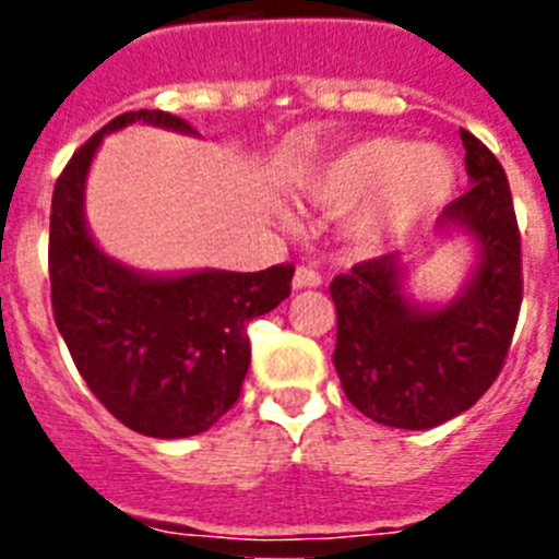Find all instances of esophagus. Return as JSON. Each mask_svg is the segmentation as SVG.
I'll return each mask as SVG.
<instances>
[{"mask_svg": "<svg viewBox=\"0 0 559 559\" xmlns=\"http://www.w3.org/2000/svg\"><path fill=\"white\" fill-rule=\"evenodd\" d=\"M322 285V274L310 265H299L294 271V288H319Z\"/></svg>", "mask_w": 559, "mask_h": 559, "instance_id": "1", "label": "esophagus"}]
</instances>
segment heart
Instances as JSON below:
<instances>
[{"label":"heart","instance_id":"heart-1","mask_svg":"<svg viewBox=\"0 0 559 559\" xmlns=\"http://www.w3.org/2000/svg\"><path fill=\"white\" fill-rule=\"evenodd\" d=\"M453 165L433 147H406L372 140L353 147L324 170L316 185L322 204L358 206L349 215V237L360 249H374L389 237L428 218L451 195Z\"/></svg>","mask_w":559,"mask_h":559}]
</instances>
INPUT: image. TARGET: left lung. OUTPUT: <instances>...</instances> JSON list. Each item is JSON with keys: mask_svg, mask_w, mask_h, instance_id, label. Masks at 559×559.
<instances>
[{"mask_svg": "<svg viewBox=\"0 0 559 559\" xmlns=\"http://www.w3.org/2000/svg\"><path fill=\"white\" fill-rule=\"evenodd\" d=\"M462 133L471 190L442 210V229L467 231L478 263L462 294L419 308L403 294L397 254L353 265L330 283L338 316L333 364L344 394L380 426L426 431L459 417L501 372L523 299L521 231L496 153Z\"/></svg>", "mask_w": 559, "mask_h": 559, "instance_id": "left-lung-1", "label": "left lung"}]
</instances>
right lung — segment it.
I'll use <instances>...</instances> for the list:
<instances>
[{"label": "right lung", "instance_id": "right-lung-1", "mask_svg": "<svg viewBox=\"0 0 559 559\" xmlns=\"http://www.w3.org/2000/svg\"><path fill=\"white\" fill-rule=\"evenodd\" d=\"M131 122L195 133L181 117L140 108L72 153L49 212L52 316L86 386L122 426L181 439L237 403L251 360L246 324L288 299L294 265L153 276L103 254L83 218L86 176L103 136Z\"/></svg>", "mask_w": 559, "mask_h": 559}]
</instances>
